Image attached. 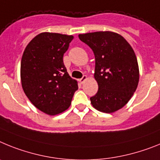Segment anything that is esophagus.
<instances>
[{
    "instance_id": "obj_1",
    "label": "esophagus",
    "mask_w": 160,
    "mask_h": 160,
    "mask_svg": "<svg viewBox=\"0 0 160 160\" xmlns=\"http://www.w3.org/2000/svg\"><path fill=\"white\" fill-rule=\"evenodd\" d=\"M86 80H87V76L84 75V76H83V77H82L81 79H80V82L81 83V84H83V83H84Z\"/></svg>"
}]
</instances>
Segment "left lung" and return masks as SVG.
I'll return each mask as SVG.
<instances>
[{"instance_id":"1","label":"left lung","mask_w":160,"mask_h":160,"mask_svg":"<svg viewBox=\"0 0 160 160\" xmlns=\"http://www.w3.org/2000/svg\"><path fill=\"white\" fill-rule=\"evenodd\" d=\"M95 55L94 78L98 91L90 97L92 106L110 113L122 109L132 97L139 80L135 53L122 35L111 31L79 34Z\"/></svg>"}]
</instances>
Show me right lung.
I'll return each instance as SVG.
<instances>
[{
  "label": "right lung",
  "instance_id": "add662e5",
  "mask_svg": "<svg viewBox=\"0 0 160 160\" xmlns=\"http://www.w3.org/2000/svg\"><path fill=\"white\" fill-rule=\"evenodd\" d=\"M72 35L44 32L26 46L21 62V80L25 94L42 112L56 115L69 108L77 81L63 64Z\"/></svg>",
  "mask_w": 160,
  "mask_h": 160
}]
</instances>
